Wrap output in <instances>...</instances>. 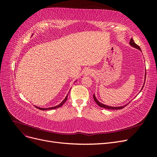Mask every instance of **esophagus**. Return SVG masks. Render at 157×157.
Instances as JSON below:
<instances>
[{
	"label": "esophagus",
	"mask_w": 157,
	"mask_h": 157,
	"mask_svg": "<svg viewBox=\"0 0 157 157\" xmlns=\"http://www.w3.org/2000/svg\"><path fill=\"white\" fill-rule=\"evenodd\" d=\"M92 71H90L89 69H87L86 71H85V75H92Z\"/></svg>",
	"instance_id": "34e87169"
}]
</instances>
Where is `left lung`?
<instances>
[{
    "instance_id": "obj_1",
    "label": "left lung",
    "mask_w": 157,
    "mask_h": 157,
    "mask_svg": "<svg viewBox=\"0 0 157 157\" xmlns=\"http://www.w3.org/2000/svg\"><path fill=\"white\" fill-rule=\"evenodd\" d=\"M129 43H130V44L132 47H134V48H137V49L140 50V51H141V48H140V47L138 45H137V44L135 43L134 40H133V39H130ZM145 78H146V70H145ZM144 85H145V82H144V84L143 87H142L141 90H140V92L141 91L142 89H143V88H144ZM93 97H94V101H96V103L98 104V105L99 107H100L105 108V109H112V110L113 109V110H115V109H121L124 108V107L126 106V105H123V106H121V107H111V106H108V105H105V104H103V103H101V102H99V101L98 100V99H97V98H96V96H95V94L93 95Z\"/></svg>"
}]
</instances>
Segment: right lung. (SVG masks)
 I'll use <instances>...</instances> for the list:
<instances>
[{
	"label": "right lung",
	"mask_w": 157,
	"mask_h": 157,
	"mask_svg": "<svg viewBox=\"0 0 157 157\" xmlns=\"http://www.w3.org/2000/svg\"><path fill=\"white\" fill-rule=\"evenodd\" d=\"M67 96H68V94L67 95V96H66V97H65V98L63 99V100L61 101L59 105H56V106H54V107H48V108H41V107H36V106H35L37 109H40V110H42V111H46V110H51V109H57V108H58V107H61L63 105V104H64V103L67 101Z\"/></svg>",
	"instance_id": "add662e5"
}]
</instances>
